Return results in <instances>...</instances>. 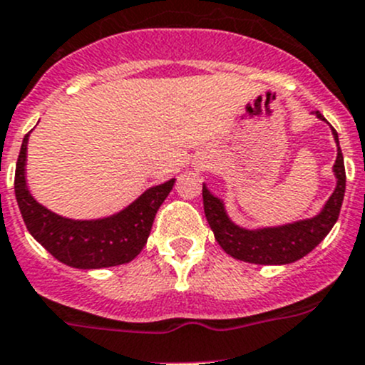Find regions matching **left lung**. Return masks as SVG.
Masks as SVG:
<instances>
[{"label": "left lung", "mask_w": 365, "mask_h": 365, "mask_svg": "<svg viewBox=\"0 0 365 365\" xmlns=\"http://www.w3.org/2000/svg\"><path fill=\"white\" fill-rule=\"evenodd\" d=\"M316 116L325 120L318 111ZM334 139L337 143V159L334 164L337 185L332 196L329 197L322 212L312 219L298 220L279 227H263V230H244L238 227L226 215L222 201L212 196L203 185L205 215L212 227L215 240L235 259L256 264H288L309 254L334 227L339 219L341 205L344 200L346 171L342 152L339 148V138L336 128H332Z\"/></svg>", "instance_id": "left-lung-1"}]
</instances>
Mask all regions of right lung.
<instances>
[{
	"label": "right lung",
	"mask_w": 365,
	"mask_h": 365,
	"mask_svg": "<svg viewBox=\"0 0 365 365\" xmlns=\"http://www.w3.org/2000/svg\"><path fill=\"white\" fill-rule=\"evenodd\" d=\"M28 135H24L16 165V200L26 227L58 261L73 268L93 270L130 263L152 231L157 210L175 185V178L152 187L120 213L98 220H72L36 203L26 187L24 165Z\"/></svg>",
	"instance_id": "1"
}]
</instances>
